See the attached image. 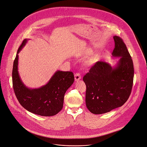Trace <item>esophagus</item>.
Wrapping results in <instances>:
<instances>
[{"mask_svg":"<svg viewBox=\"0 0 147 147\" xmlns=\"http://www.w3.org/2000/svg\"><path fill=\"white\" fill-rule=\"evenodd\" d=\"M74 78H75L76 81H78L79 80H80L81 79V76H80V73H77L74 76Z\"/></svg>","mask_w":147,"mask_h":147,"instance_id":"1","label":"esophagus"}]
</instances>
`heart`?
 Returning <instances> with one entry per match:
<instances>
[{"label": "heart", "instance_id": "obj_1", "mask_svg": "<svg viewBox=\"0 0 147 147\" xmlns=\"http://www.w3.org/2000/svg\"><path fill=\"white\" fill-rule=\"evenodd\" d=\"M88 52H91V51H88Z\"/></svg>", "mask_w": 147, "mask_h": 147}]
</instances>
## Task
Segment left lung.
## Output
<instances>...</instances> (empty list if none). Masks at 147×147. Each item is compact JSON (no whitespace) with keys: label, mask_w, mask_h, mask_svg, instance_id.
<instances>
[{"label":"left lung","mask_w":147,"mask_h":147,"mask_svg":"<svg viewBox=\"0 0 147 147\" xmlns=\"http://www.w3.org/2000/svg\"><path fill=\"white\" fill-rule=\"evenodd\" d=\"M113 57H119L115 66L98 61L83 77L86 86L85 102L94 114H102L123 105L133 86V61L122 39L113 36Z\"/></svg>","instance_id":"obj_1"}]
</instances>
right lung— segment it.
Listing matches in <instances>:
<instances>
[{
    "mask_svg": "<svg viewBox=\"0 0 147 147\" xmlns=\"http://www.w3.org/2000/svg\"><path fill=\"white\" fill-rule=\"evenodd\" d=\"M28 41L25 39L21 43L13 63L12 78L15 95L21 106L29 112L42 116H54L63 108L64 94L74 83V74L71 71L57 70L41 87L31 89L26 86L18 71V54Z\"/></svg>",
    "mask_w": 147,
    "mask_h": 147,
    "instance_id": "add662e5",
    "label": "right lung"
}]
</instances>
